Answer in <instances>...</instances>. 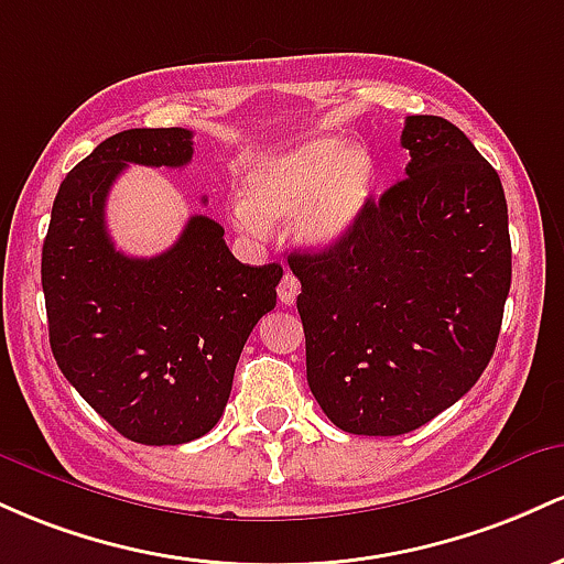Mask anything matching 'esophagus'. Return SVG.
Returning <instances> with one entry per match:
<instances>
[{
  "instance_id": "esophagus-1",
  "label": "esophagus",
  "mask_w": 564,
  "mask_h": 564,
  "mask_svg": "<svg viewBox=\"0 0 564 564\" xmlns=\"http://www.w3.org/2000/svg\"><path fill=\"white\" fill-rule=\"evenodd\" d=\"M276 293H280V301L284 303V306H293L295 299H299V293H301V284L293 274H290V271H284L280 290H276Z\"/></svg>"
}]
</instances>
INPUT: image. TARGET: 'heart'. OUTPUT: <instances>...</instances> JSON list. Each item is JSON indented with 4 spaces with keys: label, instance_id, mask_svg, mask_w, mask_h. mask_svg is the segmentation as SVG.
Wrapping results in <instances>:
<instances>
[{
    "label": "heart",
    "instance_id": "heart-1",
    "mask_svg": "<svg viewBox=\"0 0 564 564\" xmlns=\"http://www.w3.org/2000/svg\"><path fill=\"white\" fill-rule=\"evenodd\" d=\"M245 199L231 207L234 224L263 237L269 220L295 213L303 245L330 250L362 224L376 192V164L340 138H308L252 160L242 178Z\"/></svg>",
    "mask_w": 564,
    "mask_h": 564
}]
</instances>
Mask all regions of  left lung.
Here are the masks:
<instances>
[{
    "label": "left lung",
    "mask_w": 564,
    "mask_h": 564,
    "mask_svg": "<svg viewBox=\"0 0 564 564\" xmlns=\"http://www.w3.org/2000/svg\"><path fill=\"white\" fill-rule=\"evenodd\" d=\"M404 178L346 242L290 252L306 378L349 434L397 436L455 404L496 351L511 288L503 186L453 122L408 117Z\"/></svg>",
    "instance_id": "1"
}]
</instances>
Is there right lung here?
Returning a JSON list of instances; mask_svg holds the SVG:
<instances>
[{"label":"right lung","mask_w":564,"mask_h":564,"mask_svg":"<svg viewBox=\"0 0 564 564\" xmlns=\"http://www.w3.org/2000/svg\"><path fill=\"white\" fill-rule=\"evenodd\" d=\"M192 130L135 128L95 145L53 202L42 248L50 349L100 419L141 445H183L224 415L245 340L276 306L282 265H245L192 215L154 258L113 248L106 197L128 164L183 167Z\"/></svg>","instance_id":"right-lung-1"}]
</instances>
